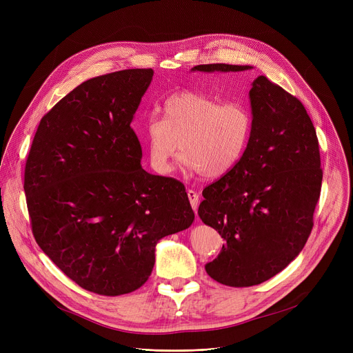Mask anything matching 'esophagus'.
<instances>
[{
    "label": "esophagus",
    "mask_w": 353,
    "mask_h": 353,
    "mask_svg": "<svg viewBox=\"0 0 353 353\" xmlns=\"http://www.w3.org/2000/svg\"><path fill=\"white\" fill-rule=\"evenodd\" d=\"M187 195H188V199H190V204H191L192 210L196 211L198 203H199V195L194 190H187Z\"/></svg>",
    "instance_id": "1"
}]
</instances>
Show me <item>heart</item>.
Instances as JSON below:
<instances>
[{
  "instance_id": "heart-1",
  "label": "heart",
  "mask_w": 353,
  "mask_h": 353,
  "mask_svg": "<svg viewBox=\"0 0 353 353\" xmlns=\"http://www.w3.org/2000/svg\"><path fill=\"white\" fill-rule=\"evenodd\" d=\"M162 113V119L149 117L143 128L150 166L159 174L173 170L179 143L181 163L208 179L226 174L241 158L251 132L243 105L183 90L165 100Z\"/></svg>"
}]
</instances>
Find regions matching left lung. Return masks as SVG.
Returning <instances> with one entry per match:
<instances>
[{"label": "left lung", "instance_id": "8db88e82", "mask_svg": "<svg viewBox=\"0 0 353 353\" xmlns=\"http://www.w3.org/2000/svg\"><path fill=\"white\" fill-rule=\"evenodd\" d=\"M251 68L204 64L191 71ZM248 96L253 121L244 154L204 188L198 208L225 240L205 271L234 288L268 281L299 256L313 229L323 181L316 128L300 100L264 75L253 81Z\"/></svg>", "mask_w": 353, "mask_h": 353}]
</instances>
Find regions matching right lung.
Returning <instances> with one entry per match:
<instances>
[{
    "instance_id": "right-lung-1",
    "label": "right lung",
    "mask_w": 353,
    "mask_h": 353,
    "mask_svg": "<svg viewBox=\"0 0 353 353\" xmlns=\"http://www.w3.org/2000/svg\"><path fill=\"white\" fill-rule=\"evenodd\" d=\"M150 68L82 82L50 110L25 166L32 232L70 279L103 296L134 292L155 265V247L191 226L184 184L141 166L131 128Z\"/></svg>"
}]
</instances>
